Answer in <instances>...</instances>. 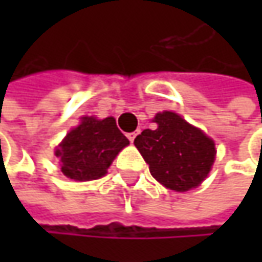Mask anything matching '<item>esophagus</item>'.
Wrapping results in <instances>:
<instances>
[{
	"mask_svg": "<svg viewBox=\"0 0 262 262\" xmlns=\"http://www.w3.org/2000/svg\"><path fill=\"white\" fill-rule=\"evenodd\" d=\"M137 134H138V129H137V131H134V133H129V134H126V137H128V138H129V141L133 143V141H134V138L137 137Z\"/></svg>",
	"mask_w": 262,
	"mask_h": 262,
	"instance_id": "esophagus-1",
	"label": "esophagus"
}]
</instances>
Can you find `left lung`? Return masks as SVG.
<instances>
[{
	"label": "left lung",
	"mask_w": 262,
	"mask_h": 262,
	"mask_svg": "<svg viewBox=\"0 0 262 262\" xmlns=\"http://www.w3.org/2000/svg\"><path fill=\"white\" fill-rule=\"evenodd\" d=\"M155 122V129H144L134 140L151 176L179 192L200 185L214 162L213 140L173 112L157 114Z\"/></svg>",
	"instance_id": "1"
}]
</instances>
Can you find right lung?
Segmentation results:
<instances>
[{
  "instance_id": "1",
  "label": "right lung",
  "mask_w": 262,
  "mask_h": 262,
  "mask_svg": "<svg viewBox=\"0 0 262 262\" xmlns=\"http://www.w3.org/2000/svg\"><path fill=\"white\" fill-rule=\"evenodd\" d=\"M129 144L109 116L105 119L83 118L56 148L62 173L74 181H92L106 175L115 156Z\"/></svg>"
}]
</instances>
